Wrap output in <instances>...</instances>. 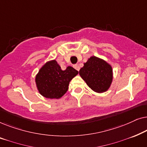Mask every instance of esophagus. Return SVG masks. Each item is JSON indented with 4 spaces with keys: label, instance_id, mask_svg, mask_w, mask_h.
Segmentation results:
<instances>
[{
    "label": "esophagus",
    "instance_id": "1",
    "mask_svg": "<svg viewBox=\"0 0 147 147\" xmlns=\"http://www.w3.org/2000/svg\"><path fill=\"white\" fill-rule=\"evenodd\" d=\"M74 67L75 68V69H76V70H78V71H79L80 70V66L78 65V64H76V65H74Z\"/></svg>",
    "mask_w": 147,
    "mask_h": 147
}]
</instances>
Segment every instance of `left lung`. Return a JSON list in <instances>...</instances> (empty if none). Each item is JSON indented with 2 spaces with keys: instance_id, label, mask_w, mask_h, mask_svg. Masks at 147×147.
I'll return each instance as SVG.
<instances>
[{
  "instance_id": "left-lung-1",
  "label": "left lung",
  "mask_w": 147,
  "mask_h": 147,
  "mask_svg": "<svg viewBox=\"0 0 147 147\" xmlns=\"http://www.w3.org/2000/svg\"><path fill=\"white\" fill-rule=\"evenodd\" d=\"M80 76L87 85L98 93L109 89L113 79L112 66L104 59L92 56L80 69Z\"/></svg>"
}]
</instances>
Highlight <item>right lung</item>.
Instances as JSON below:
<instances>
[{
	"mask_svg": "<svg viewBox=\"0 0 147 147\" xmlns=\"http://www.w3.org/2000/svg\"><path fill=\"white\" fill-rule=\"evenodd\" d=\"M78 74L71 66L62 70L55 60H51L44 64L36 75V86L43 97L59 99L66 93L69 82Z\"/></svg>",
	"mask_w": 147,
	"mask_h": 147,
	"instance_id": "add662e5",
	"label": "right lung"
}]
</instances>
